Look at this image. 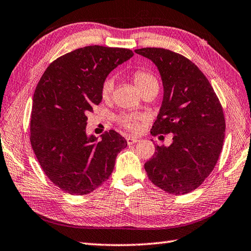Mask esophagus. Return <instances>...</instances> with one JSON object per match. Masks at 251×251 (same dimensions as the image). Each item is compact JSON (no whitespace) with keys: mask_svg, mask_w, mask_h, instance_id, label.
Instances as JSON below:
<instances>
[{"mask_svg":"<svg viewBox=\"0 0 251 251\" xmlns=\"http://www.w3.org/2000/svg\"><path fill=\"white\" fill-rule=\"evenodd\" d=\"M126 140H127V144H128V145H132V144H136V142H139L141 139L138 138V137L128 136V137H126Z\"/></svg>","mask_w":251,"mask_h":251,"instance_id":"esophagus-1","label":"esophagus"}]
</instances>
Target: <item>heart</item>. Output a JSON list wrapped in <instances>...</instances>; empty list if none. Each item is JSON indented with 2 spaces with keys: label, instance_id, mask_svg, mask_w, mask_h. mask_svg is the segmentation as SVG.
Masks as SVG:
<instances>
[{
  "label": "heart",
  "instance_id": "obj_1",
  "mask_svg": "<svg viewBox=\"0 0 251 251\" xmlns=\"http://www.w3.org/2000/svg\"><path fill=\"white\" fill-rule=\"evenodd\" d=\"M132 79H134L135 85L140 90V92L150 86L158 85V80L155 79V77L152 75V74L144 71L136 72L134 75H132ZM113 87H114V82H113V80L106 79L102 86V97H109L113 90ZM117 122H119V124L121 126L130 130H136L137 127H138V117L132 114H122L117 117Z\"/></svg>",
  "mask_w": 251,
  "mask_h": 251
}]
</instances>
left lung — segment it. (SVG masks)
<instances>
[{"label":"left lung","instance_id":"obj_1","mask_svg":"<svg viewBox=\"0 0 251 251\" xmlns=\"http://www.w3.org/2000/svg\"><path fill=\"white\" fill-rule=\"evenodd\" d=\"M135 52L155 64L163 83V101L151 135L173 134V142L156 146L146 162L147 175L166 193H190L219 160L225 136L222 105L207 77L188 58L161 48Z\"/></svg>","mask_w":251,"mask_h":251}]
</instances>
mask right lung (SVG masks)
I'll use <instances>...</instances> for the list:
<instances>
[{
    "label": "right lung",
    "mask_w": 251,
    "mask_h": 251,
    "mask_svg": "<svg viewBox=\"0 0 251 251\" xmlns=\"http://www.w3.org/2000/svg\"><path fill=\"white\" fill-rule=\"evenodd\" d=\"M134 55L122 48L89 46L53 61L32 100L30 142L44 173L71 195H87L110 177L127 141L115 130L98 142L87 136V113L102 100V86L115 67Z\"/></svg>",
    "instance_id": "right-lung-1"
}]
</instances>
